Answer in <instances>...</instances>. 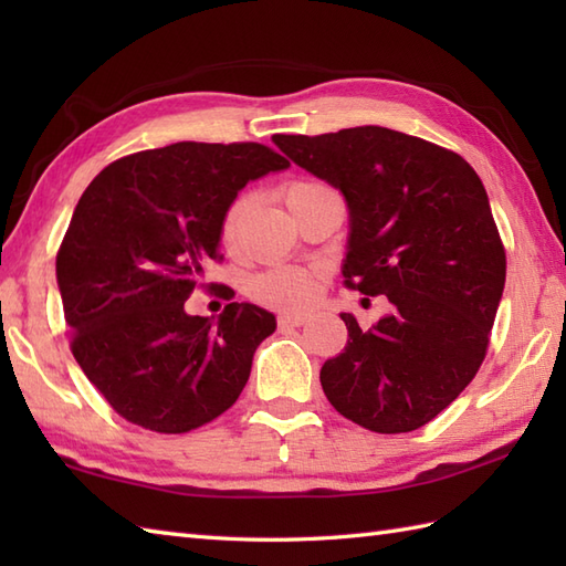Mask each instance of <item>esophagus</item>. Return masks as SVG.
<instances>
[{
    "mask_svg": "<svg viewBox=\"0 0 566 566\" xmlns=\"http://www.w3.org/2000/svg\"><path fill=\"white\" fill-rule=\"evenodd\" d=\"M306 321H308L306 314H282V316H280V326H282V328H284V326L298 328V326H304Z\"/></svg>",
    "mask_w": 566,
    "mask_h": 566,
    "instance_id": "esophagus-1",
    "label": "esophagus"
}]
</instances>
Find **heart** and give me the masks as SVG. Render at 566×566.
Listing matches in <instances>:
<instances>
[{
  "instance_id": "b5f03b06",
  "label": "heart",
  "mask_w": 566,
  "mask_h": 566,
  "mask_svg": "<svg viewBox=\"0 0 566 566\" xmlns=\"http://www.w3.org/2000/svg\"><path fill=\"white\" fill-rule=\"evenodd\" d=\"M316 187H321V182H316V179H292V182H286L282 187V199L286 207L292 209L298 197ZM248 207H250V197H240L226 209L221 219V231H219L223 245H231L235 240L238 228L243 223ZM321 284H323V274L318 270L274 268L252 276L248 292L262 306H270L276 311H302L316 302Z\"/></svg>"
}]
</instances>
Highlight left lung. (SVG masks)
Listing matches in <instances>:
<instances>
[{"instance_id": "obj_1", "label": "left lung", "mask_w": 566, "mask_h": 566, "mask_svg": "<svg viewBox=\"0 0 566 566\" xmlns=\"http://www.w3.org/2000/svg\"><path fill=\"white\" fill-rule=\"evenodd\" d=\"M272 140L343 191L347 290L391 304L367 331L340 314L350 338L321 367L328 401L384 436L430 423L482 367L506 284L482 179L462 155L381 126Z\"/></svg>"}]
</instances>
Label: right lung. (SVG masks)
Returning a JSON list of instances; mask_svg holds the SVG:
<instances>
[{"mask_svg": "<svg viewBox=\"0 0 566 566\" xmlns=\"http://www.w3.org/2000/svg\"><path fill=\"white\" fill-rule=\"evenodd\" d=\"M284 167L262 143L185 140L118 158L84 189L57 286L72 355L128 423L179 436L238 401L274 316L233 302L213 323L185 302L207 262L223 260L221 219L238 191Z\"/></svg>", "mask_w": 566, "mask_h": 566, "instance_id": "right-lung-1", "label": "right lung"}]
</instances>
